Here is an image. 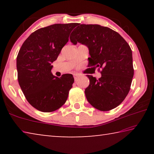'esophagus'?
Here are the masks:
<instances>
[{"mask_svg":"<svg viewBox=\"0 0 154 154\" xmlns=\"http://www.w3.org/2000/svg\"><path fill=\"white\" fill-rule=\"evenodd\" d=\"M73 77H74V79H75V80L76 81V80L78 79V78L79 77V75H78V74H74V75H73Z\"/></svg>","mask_w":154,"mask_h":154,"instance_id":"34e87169","label":"esophagus"}]
</instances>
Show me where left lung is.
Masks as SVG:
<instances>
[{
	"label": "left lung",
	"instance_id": "8db88e82",
	"mask_svg": "<svg viewBox=\"0 0 154 154\" xmlns=\"http://www.w3.org/2000/svg\"><path fill=\"white\" fill-rule=\"evenodd\" d=\"M70 40L88 47V66L101 68V77L87 75L90 85L85 90L88 102L100 111L111 110L120 105L128 94L134 75L132 50L116 31L98 24H80Z\"/></svg>",
	"mask_w": 154,
	"mask_h": 154
}]
</instances>
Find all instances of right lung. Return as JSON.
<instances>
[{"mask_svg":"<svg viewBox=\"0 0 154 154\" xmlns=\"http://www.w3.org/2000/svg\"><path fill=\"white\" fill-rule=\"evenodd\" d=\"M76 24H56L38 29L28 36L20 49L16 62L18 82L28 102L38 111H54L67 100L73 76H54L51 64L69 41Z\"/></svg>","mask_w":154,"mask_h":154,"instance_id":"obj_1","label":"right lung"}]
</instances>
